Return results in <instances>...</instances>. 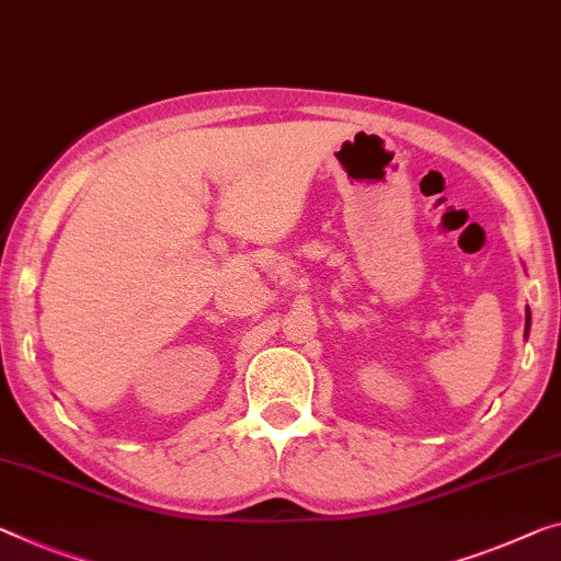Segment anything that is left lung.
<instances>
[{
	"mask_svg": "<svg viewBox=\"0 0 561 561\" xmlns=\"http://www.w3.org/2000/svg\"><path fill=\"white\" fill-rule=\"evenodd\" d=\"M529 324H531V314H529V309H526V334H529Z\"/></svg>",
	"mask_w": 561,
	"mask_h": 561,
	"instance_id": "obj_1",
	"label": "left lung"
}]
</instances>
